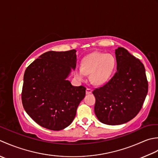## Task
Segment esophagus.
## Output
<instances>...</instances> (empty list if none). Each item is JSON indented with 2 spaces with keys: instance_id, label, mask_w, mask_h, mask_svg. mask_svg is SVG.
I'll list each match as a JSON object with an SVG mask.
<instances>
[{
  "instance_id": "esophagus-1",
  "label": "esophagus",
  "mask_w": 158,
  "mask_h": 158,
  "mask_svg": "<svg viewBox=\"0 0 158 158\" xmlns=\"http://www.w3.org/2000/svg\"><path fill=\"white\" fill-rule=\"evenodd\" d=\"M91 93H92V89H89V88L86 89V94H87V95L91 94Z\"/></svg>"
}]
</instances>
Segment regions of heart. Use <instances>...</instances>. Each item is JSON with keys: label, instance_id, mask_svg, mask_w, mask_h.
I'll return each instance as SVG.
<instances>
[{"label": "heart", "instance_id": "heart-1", "mask_svg": "<svg viewBox=\"0 0 158 158\" xmlns=\"http://www.w3.org/2000/svg\"><path fill=\"white\" fill-rule=\"evenodd\" d=\"M116 67V60L110 54L93 52L82 60L81 67L74 70L79 81H83L89 73L91 81L95 85H102L110 79Z\"/></svg>", "mask_w": 158, "mask_h": 158}]
</instances>
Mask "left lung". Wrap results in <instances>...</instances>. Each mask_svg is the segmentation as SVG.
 Masks as SVG:
<instances>
[{
    "label": "left lung",
    "instance_id": "1",
    "mask_svg": "<svg viewBox=\"0 0 158 158\" xmlns=\"http://www.w3.org/2000/svg\"><path fill=\"white\" fill-rule=\"evenodd\" d=\"M117 72L102 87L93 91L95 113L102 123L124 124L140 110L148 92L145 69L124 48L115 50Z\"/></svg>",
    "mask_w": 158,
    "mask_h": 158
}]
</instances>
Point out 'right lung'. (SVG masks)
<instances>
[{
  "label": "right lung",
  "instance_id": "add662e5",
  "mask_svg": "<svg viewBox=\"0 0 158 158\" xmlns=\"http://www.w3.org/2000/svg\"><path fill=\"white\" fill-rule=\"evenodd\" d=\"M76 50L49 51L26 69L22 101L27 113L37 124L59 131L72 123L86 88L67 80L77 63Z\"/></svg>",
  "mask_w": 158,
  "mask_h": 158
}]
</instances>
